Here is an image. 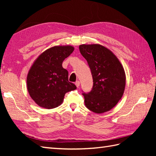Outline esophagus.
Listing matches in <instances>:
<instances>
[{"label":"esophagus","mask_w":156,"mask_h":156,"mask_svg":"<svg viewBox=\"0 0 156 156\" xmlns=\"http://www.w3.org/2000/svg\"><path fill=\"white\" fill-rule=\"evenodd\" d=\"M75 84H76V87H80V82H79L78 80H77V81H76V82H75Z\"/></svg>","instance_id":"obj_1"}]
</instances>
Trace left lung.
<instances>
[{"mask_svg":"<svg viewBox=\"0 0 156 156\" xmlns=\"http://www.w3.org/2000/svg\"><path fill=\"white\" fill-rule=\"evenodd\" d=\"M79 49L87 59L93 79L92 90L82 93L86 107L96 113L110 111L123 94V68L112 52L104 46L84 44L79 46Z\"/></svg>","mask_w":156,"mask_h":156,"instance_id":"left-lung-1","label":"left lung"}]
</instances>
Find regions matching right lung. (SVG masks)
Instances as JSON below:
<instances>
[{
    "label": "right lung",
    "instance_id": "obj_1",
    "mask_svg": "<svg viewBox=\"0 0 156 156\" xmlns=\"http://www.w3.org/2000/svg\"><path fill=\"white\" fill-rule=\"evenodd\" d=\"M72 46H55L35 61L27 78L30 97L39 107L54 108L60 105L66 92L76 89L68 81V72L62 62L74 51Z\"/></svg>",
    "mask_w": 156,
    "mask_h": 156
}]
</instances>
